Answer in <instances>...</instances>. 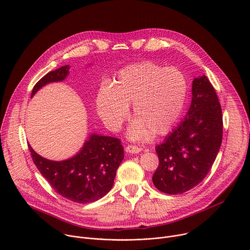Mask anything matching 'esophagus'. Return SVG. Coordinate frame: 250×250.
Returning <instances> with one entry per match:
<instances>
[{
    "instance_id": "34e87169",
    "label": "esophagus",
    "mask_w": 250,
    "mask_h": 250,
    "mask_svg": "<svg viewBox=\"0 0 250 250\" xmlns=\"http://www.w3.org/2000/svg\"><path fill=\"white\" fill-rule=\"evenodd\" d=\"M141 150H142V148H140V147H138V146H132V145L127 146L126 148H125V151H126V152L132 153V154H134V153H139Z\"/></svg>"
}]
</instances>
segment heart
I'll list each match as a JSON object with an SVG mask.
<instances>
[{"instance_id": "heart-1", "label": "heart", "mask_w": 250, "mask_h": 250, "mask_svg": "<svg viewBox=\"0 0 250 250\" xmlns=\"http://www.w3.org/2000/svg\"><path fill=\"white\" fill-rule=\"evenodd\" d=\"M188 80L181 70L152 61L123 68L111 85L97 95L100 117L112 128H119L132 104L136 119L128 130L132 139L166 134L179 121L187 101Z\"/></svg>"}]
</instances>
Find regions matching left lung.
Returning <instances> with one entry per match:
<instances>
[{"mask_svg":"<svg viewBox=\"0 0 250 250\" xmlns=\"http://www.w3.org/2000/svg\"><path fill=\"white\" fill-rule=\"evenodd\" d=\"M187 116L155 147L159 164L154 186L169 195L183 194L200 184L215 162L223 139V115L216 90L204 75L195 78Z\"/></svg>","mask_w":250,"mask_h":250,"instance_id":"obj_1","label":"left lung"}]
</instances>
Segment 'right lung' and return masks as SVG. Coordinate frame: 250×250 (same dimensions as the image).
<instances>
[{"label":"right lung","instance_id":"obj_1","mask_svg":"<svg viewBox=\"0 0 250 250\" xmlns=\"http://www.w3.org/2000/svg\"><path fill=\"white\" fill-rule=\"evenodd\" d=\"M68 74V65L50 71L34 85L31 97L44 85L62 81ZM28 149L33 163L55 192L79 204L95 202L110 192L125 157L119 138L98 134H92L77 155L64 161L45 159L30 146Z\"/></svg>","mask_w":250,"mask_h":250}]
</instances>
